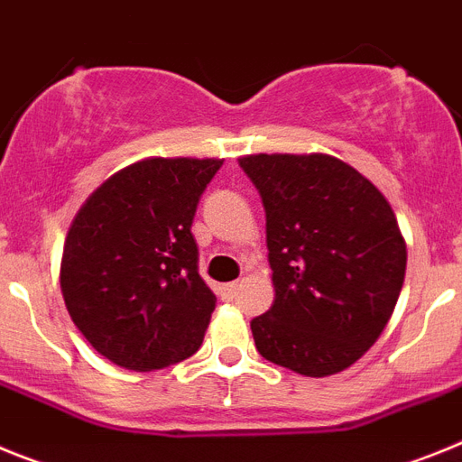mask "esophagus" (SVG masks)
<instances>
[{
	"mask_svg": "<svg viewBox=\"0 0 462 462\" xmlns=\"http://www.w3.org/2000/svg\"><path fill=\"white\" fill-rule=\"evenodd\" d=\"M238 282H226V284H222L219 287V296H222V300H234L236 293H238Z\"/></svg>",
	"mask_w": 462,
	"mask_h": 462,
	"instance_id": "obj_1",
	"label": "esophagus"
}]
</instances>
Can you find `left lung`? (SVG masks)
<instances>
[{
	"mask_svg": "<svg viewBox=\"0 0 462 462\" xmlns=\"http://www.w3.org/2000/svg\"><path fill=\"white\" fill-rule=\"evenodd\" d=\"M266 210L275 300L252 319L266 361L305 377L342 373L389 324L407 247L382 191L328 154L238 159Z\"/></svg>",
	"mask_w": 462,
	"mask_h": 462,
	"instance_id": "left-lung-1",
	"label": "left lung"
}]
</instances>
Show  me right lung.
Returning a JSON list of instances; mask_svg holds the SVG:
<instances>
[{"label": "right lung", "mask_w": 462, "mask_h": 462, "mask_svg": "<svg viewBox=\"0 0 462 462\" xmlns=\"http://www.w3.org/2000/svg\"><path fill=\"white\" fill-rule=\"evenodd\" d=\"M222 159H143L89 194L64 240L73 324L108 361L148 373L199 352L217 298L199 275V199Z\"/></svg>", "instance_id": "right-lung-1"}]
</instances>
